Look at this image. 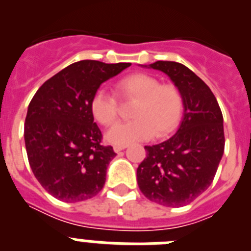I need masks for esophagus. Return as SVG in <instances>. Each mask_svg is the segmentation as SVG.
Returning <instances> with one entry per match:
<instances>
[{
	"label": "esophagus",
	"instance_id": "esophagus-1",
	"mask_svg": "<svg viewBox=\"0 0 251 251\" xmlns=\"http://www.w3.org/2000/svg\"><path fill=\"white\" fill-rule=\"evenodd\" d=\"M127 147V146H114V148H113V150H114V152H121V151H123L124 148Z\"/></svg>",
	"mask_w": 251,
	"mask_h": 251
}]
</instances>
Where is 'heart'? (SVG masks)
Returning <instances> with one entry per match:
<instances>
[{
	"instance_id": "1",
	"label": "heart",
	"mask_w": 251,
	"mask_h": 251,
	"mask_svg": "<svg viewBox=\"0 0 251 251\" xmlns=\"http://www.w3.org/2000/svg\"><path fill=\"white\" fill-rule=\"evenodd\" d=\"M117 92L127 100H134L133 121L115 124L106 133V141L115 146H128L147 141L154 134L165 137L179 123L183 110V98L177 86L161 84L148 74H132L117 84ZM94 118L109 127L117 121L118 104L112 94L98 90L90 103Z\"/></svg>"
}]
</instances>
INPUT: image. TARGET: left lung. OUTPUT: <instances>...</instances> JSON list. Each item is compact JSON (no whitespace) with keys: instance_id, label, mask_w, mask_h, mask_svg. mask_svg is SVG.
Here are the masks:
<instances>
[{"instance_id":"1","label":"left lung","mask_w":251,"mask_h":251,"mask_svg":"<svg viewBox=\"0 0 251 251\" xmlns=\"http://www.w3.org/2000/svg\"><path fill=\"white\" fill-rule=\"evenodd\" d=\"M143 68L165 73L183 98V117L176 134L146 146L137 182L148 200L168 207L192 202L214 181L225 148L224 118L211 89L187 66L156 61Z\"/></svg>"}]
</instances>
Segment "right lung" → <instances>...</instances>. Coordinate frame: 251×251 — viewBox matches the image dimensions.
Returning a JSON list of instances; mask_svg holds the SVG:
<instances>
[{
  "mask_svg": "<svg viewBox=\"0 0 251 251\" xmlns=\"http://www.w3.org/2000/svg\"><path fill=\"white\" fill-rule=\"evenodd\" d=\"M128 66L81 60L46 80L31 99L24 133L28 163L57 200L79 202L101 191L115 152L101 145L90 103L104 81Z\"/></svg>",
  "mask_w": 251,
  "mask_h": 251,
  "instance_id": "add662e5",
  "label": "right lung"
}]
</instances>
